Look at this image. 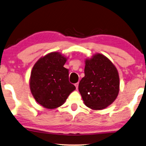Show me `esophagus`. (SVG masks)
I'll list each match as a JSON object with an SVG mask.
<instances>
[{
  "label": "esophagus",
  "mask_w": 146,
  "mask_h": 146,
  "mask_svg": "<svg viewBox=\"0 0 146 146\" xmlns=\"http://www.w3.org/2000/svg\"><path fill=\"white\" fill-rule=\"evenodd\" d=\"M75 87H76V89H78V87H79V83H75Z\"/></svg>",
  "instance_id": "obj_1"
}]
</instances>
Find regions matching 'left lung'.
Segmentation results:
<instances>
[{
	"label": "left lung",
	"instance_id": "1",
	"mask_svg": "<svg viewBox=\"0 0 146 146\" xmlns=\"http://www.w3.org/2000/svg\"><path fill=\"white\" fill-rule=\"evenodd\" d=\"M120 89L118 72L109 59L96 53L85 59V77L79 91L87 107L98 110L106 108L118 96Z\"/></svg>",
	"mask_w": 146,
	"mask_h": 146
}]
</instances>
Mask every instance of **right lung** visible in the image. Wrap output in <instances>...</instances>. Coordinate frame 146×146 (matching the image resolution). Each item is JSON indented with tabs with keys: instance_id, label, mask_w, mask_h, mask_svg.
<instances>
[{
	"instance_id": "1",
	"label": "right lung",
	"mask_w": 146,
	"mask_h": 146,
	"mask_svg": "<svg viewBox=\"0 0 146 146\" xmlns=\"http://www.w3.org/2000/svg\"><path fill=\"white\" fill-rule=\"evenodd\" d=\"M67 58L59 52L42 57L33 67L30 88L36 101L48 109L59 107L75 87L69 81V70L63 67Z\"/></svg>"
}]
</instances>
